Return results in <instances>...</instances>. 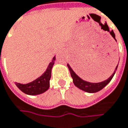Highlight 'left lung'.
I'll list each match as a JSON object with an SVG mask.
<instances>
[{
    "label": "left lung",
    "mask_w": 128,
    "mask_h": 128,
    "mask_svg": "<svg viewBox=\"0 0 128 128\" xmlns=\"http://www.w3.org/2000/svg\"><path fill=\"white\" fill-rule=\"evenodd\" d=\"M114 36H115V33L113 32H111ZM119 63V62H118ZM68 68L70 70V75H71L72 78V81L74 85L76 86L77 88H78L79 89H80L82 90L85 91L86 92H89V93H94V92H97L98 91L101 90L102 88H104L112 80V78H113L115 73H116V70H117V68L118 66V64L117 65V66L116 68V70L112 74V76L110 77H109L107 80H104V81L100 82H90L86 81L84 80H82V78H80V77L77 75L75 72L73 71V70L72 69V68L70 66L69 64L67 65Z\"/></svg>",
    "instance_id": "8db88e82"
}]
</instances>
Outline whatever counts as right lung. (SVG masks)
I'll return each instance as SVG.
<instances>
[{
    "label": "right lung",
    "instance_id": "right-lung-1",
    "mask_svg": "<svg viewBox=\"0 0 128 128\" xmlns=\"http://www.w3.org/2000/svg\"><path fill=\"white\" fill-rule=\"evenodd\" d=\"M56 61V56L53 57L46 70L42 73V76L38 77L35 80L28 82L27 84H22L16 82L18 88L24 93L29 96H37L42 94L48 90L50 87V80L51 78V71L52 66Z\"/></svg>",
    "mask_w": 128,
    "mask_h": 128
}]
</instances>
